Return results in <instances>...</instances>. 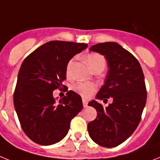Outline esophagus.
Returning <instances> with one entry per match:
<instances>
[{"mask_svg":"<svg viewBox=\"0 0 160 160\" xmlns=\"http://www.w3.org/2000/svg\"><path fill=\"white\" fill-rule=\"evenodd\" d=\"M83 105H84V107H86L88 106V99L86 98H83Z\"/></svg>","mask_w":160,"mask_h":160,"instance_id":"obj_1","label":"esophagus"}]
</instances>
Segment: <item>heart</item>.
<instances>
[{
    "mask_svg": "<svg viewBox=\"0 0 160 160\" xmlns=\"http://www.w3.org/2000/svg\"><path fill=\"white\" fill-rule=\"evenodd\" d=\"M85 59L88 65L90 66L94 72L102 70V71L106 67V59L102 55L97 53H89L86 54ZM75 59L72 58L68 61L66 67V74L67 76L70 77L72 76ZM74 89L84 98H89L96 91L97 84L92 82H78L74 85Z\"/></svg>",
    "mask_w": 160,
    "mask_h": 160,
    "instance_id": "1",
    "label": "heart"
}]
</instances>
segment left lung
Wrapping results in <instances>:
<instances>
[{
	"label": "left lung",
	"instance_id": "8db88e82",
	"mask_svg": "<svg viewBox=\"0 0 160 160\" xmlns=\"http://www.w3.org/2000/svg\"><path fill=\"white\" fill-rule=\"evenodd\" d=\"M89 49L104 55L109 66L97 98L105 102L111 97L113 102L106 108L95 100L88 102L98 111L88 124V134L99 146L115 147L127 140L141 121L146 102L144 74L136 58L117 43H98Z\"/></svg>",
	"mask_w": 160,
	"mask_h": 160
}]
</instances>
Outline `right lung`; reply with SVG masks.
I'll list each match as a JSON object with an SVG mask.
<instances>
[{
  "mask_svg": "<svg viewBox=\"0 0 160 160\" xmlns=\"http://www.w3.org/2000/svg\"><path fill=\"white\" fill-rule=\"evenodd\" d=\"M87 44L53 41L37 48L22 62L14 92V105L23 132L42 146L54 144L68 134L71 121L83 108L72 90L56 102L53 91L67 88L66 67Z\"/></svg>",
  "mask_w": 160,
  "mask_h": 160,
  "instance_id": "right-lung-1",
  "label": "right lung"
}]
</instances>
